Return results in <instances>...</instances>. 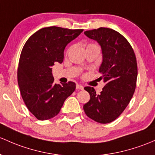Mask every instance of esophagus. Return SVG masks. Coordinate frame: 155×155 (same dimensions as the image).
Instances as JSON below:
<instances>
[{
	"label": "esophagus",
	"instance_id": "esophagus-1",
	"mask_svg": "<svg viewBox=\"0 0 155 155\" xmlns=\"http://www.w3.org/2000/svg\"><path fill=\"white\" fill-rule=\"evenodd\" d=\"M76 89L77 90H83L84 89V87H83L82 85H81V84H76Z\"/></svg>",
	"mask_w": 155,
	"mask_h": 155
}]
</instances>
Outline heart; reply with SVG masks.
Returning <instances> with one entry per match:
<instances>
[{
    "mask_svg": "<svg viewBox=\"0 0 155 155\" xmlns=\"http://www.w3.org/2000/svg\"><path fill=\"white\" fill-rule=\"evenodd\" d=\"M99 48V47L97 46V45H96V44H88V45H87V48Z\"/></svg>",
    "mask_w": 155,
    "mask_h": 155,
    "instance_id": "heart-1",
    "label": "heart"
}]
</instances>
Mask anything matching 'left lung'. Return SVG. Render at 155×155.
<instances>
[{
	"mask_svg": "<svg viewBox=\"0 0 155 155\" xmlns=\"http://www.w3.org/2000/svg\"><path fill=\"white\" fill-rule=\"evenodd\" d=\"M97 41L102 48L99 73L105 85L97 94L94 87H85L90 100L83 108L86 115L97 123H109L121 114L133 97L137 78V64L129 42L120 32L100 27L84 32Z\"/></svg>",
	"mask_w": 155,
	"mask_h": 155,
	"instance_id": "8db88e82",
	"label": "left lung"
}]
</instances>
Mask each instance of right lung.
Wrapping results in <instances>:
<instances>
[{
	"instance_id": "obj_1",
	"label": "right lung",
	"mask_w": 155,
	"mask_h": 155,
	"mask_svg": "<svg viewBox=\"0 0 155 155\" xmlns=\"http://www.w3.org/2000/svg\"><path fill=\"white\" fill-rule=\"evenodd\" d=\"M83 30L45 27L32 35L24 45L18 68V83L28 110L39 120L56 117L76 84H54L52 67L64 59L65 47Z\"/></svg>"
}]
</instances>
